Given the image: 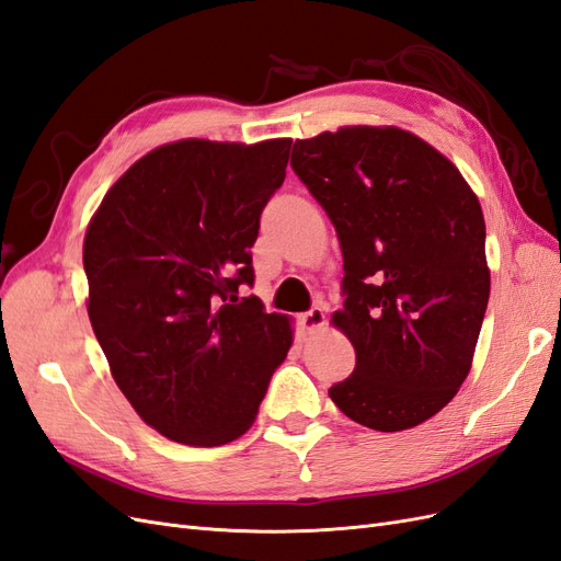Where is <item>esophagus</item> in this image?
Instances as JSON below:
<instances>
[{
	"label": "esophagus",
	"mask_w": 561,
	"mask_h": 561,
	"mask_svg": "<svg viewBox=\"0 0 561 561\" xmlns=\"http://www.w3.org/2000/svg\"><path fill=\"white\" fill-rule=\"evenodd\" d=\"M299 325L304 332H309V334L318 332L322 325H325V311H322L320 307H313L311 311H307L299 318Z\"/></svg>",
	"instance_id": "esophagus-1"
}]
</instances>
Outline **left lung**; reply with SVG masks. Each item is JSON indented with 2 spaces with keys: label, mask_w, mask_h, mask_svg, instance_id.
Listing matches in <instances>:
<instances>
[{
  "label": "left lung",
  "mask_w": 561,
  "mask_h": 561,
  "mask_svg": "<svg viewBox=\"0 0 561 561\" xmlns=\"http://www.w3.org/2000/svg\"><path fill=\"white\" fill-rule=\"evenodd\" d=\"M290 165L344 254L332 320L355 369L330 398L371 431L414 428L470 371L491 285L480 201L447 157L396 126L297 140Z\"/></svg>",
  "instance_id": "8db88e82"
}]
</instances>
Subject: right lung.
Instances as JSON below:
<instances>
[{
    "instance_id": "1",
    "label": "right lung",
    "mask_w": 561,
    "mask_h": 561,
    "mask_svg": "<svg viewBox=\"0 0 561 561\" xmlns=\"http://www.w3.org/2000/svg\"><path fill=\"white\" fill-rule=\"evenodd\" d=\"M293 140H180L114 182L83 239L89 318L112 377L151 428L192 447L241 437L293 346L252 287L260 215Z\"/></svg>"
}]
</instances>
